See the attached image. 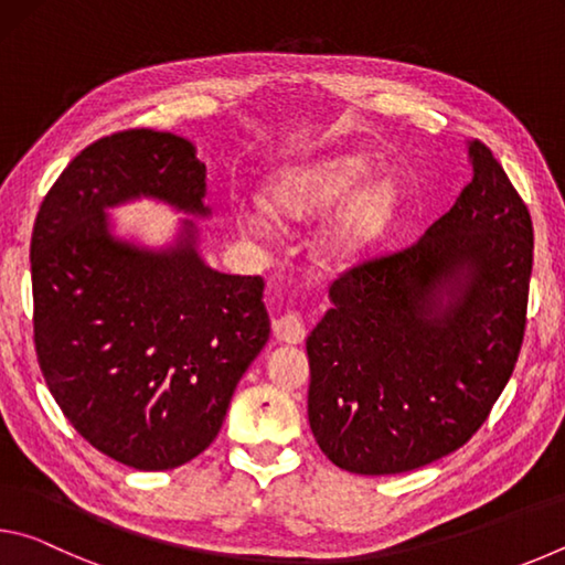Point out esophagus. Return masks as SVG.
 Masks as SVG:
<instances>
[{"label": "esophagus", "instance_id": "34e87169", "mask_svg": "<svg viewBox=\"0 0 565 565\" xmlns=\"http://www.w3.org/2000/svg\"><path fill=\"white\" fill-rule=\"evenodd\" d=\"M271 329H274L276 341H281V343H301L306 337L303 321L299 313H294V311L284 313V317H279V319H274Z\"/></svg>", "mask_w": 565, "mask_h": 565}]
</instances>
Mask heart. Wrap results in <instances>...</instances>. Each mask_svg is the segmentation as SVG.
<instances>
[{
    "mask_svg": "<svg viewBox=\"0 0 565 565\" xmlns=\"http://www.w3.org/2000/svg\"><path fill=\"white\" fill-rule=\"evenodd\" d=\"M366 174L369 164L361 157H333L309 167L286 169L271 179L266 189V204L274 214L286 218L317 216L345 199ZM396 209L398 194L391 181H366L323 224L319 234L321 252L337 262L366 252L371 244L384 236L388 224L394 222ZM236 216L246 232H262L269 222V214L262 204L238 206Z\"/></svg>",
    "mask_w": 565,
    "mask_h": 565,
    "instance_id": "obj_1",
    "label": "heart"
}]
</instances>
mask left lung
Masks as SVG:
<instances>
[{"label":"left lung","mask_w":565,"mask_h":565,"mask_svg":"<svg viewBox=\"0 0 565 565\" xmlns=\"http://www.w3.org/2000/svg\"><path fill=\"white\" fill-rule=\"evenodd\" d=\"M473 179L426 234L353 266L306 339L309 424L349 473L414 471L461 448L509 384L523 343L533 224L481 141Z\"/></svg>","instance_id":"left-lung-1"}]
</instances>
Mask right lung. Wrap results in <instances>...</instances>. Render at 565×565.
Segmentation results:
<instances>
[{
	"label": "right lung",
	"mask_w": 565,
	"mask_h": 565,
	"mask_svg": "<svg viewBox=\"0 0 565 565\" xmlns=\"http://www.w3.org/2000/svg\"><path fill=\"white\" fill-rule=\"evenodd\" d=\"M204 196L206 167L189 139L131 129L76 154L34 222V343L46 386L97 451L137 471L202 454L269 341L262 276L212 269L194 222L151 249L108 218L139 198L209 218Z\"/></svg>",
	"instance_id": "add662e5"
}]
</instances>
